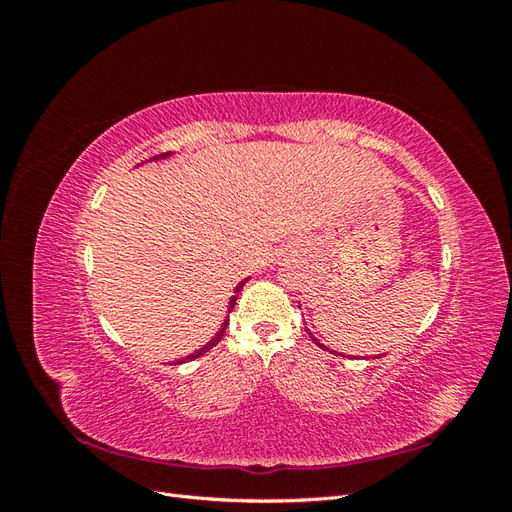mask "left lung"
<instances>
[{"mask_svg":"<svg viewBox=\"0 0 512 512\" xmlns=\"http://www.w3.org/2000/svg\"><path fill=\"white\" fill-rule=\"evenodd\" d=\"M309 337H312V339H314V342H316V346H320V348H327V346H322V344H320V342H318V339H316V337H314V335H312V333H309ZM327 350H329V348H327Z\"/></svg>","mask_w":512,"mask_h":512,"instance_id":"left-lung-1","label":"left lung"}]
</instances>
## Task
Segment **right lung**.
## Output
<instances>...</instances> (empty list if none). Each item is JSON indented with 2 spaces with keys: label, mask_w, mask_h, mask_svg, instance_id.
Here are the masks:
<instances>
[{
  "label": "right lung",
  "mask_w": 512,
  "mask_h": 512,
  "mask_svg": "<svg viewBox=\"0 0 512 512\" xmlns=\"http://www.w3.org/2000/svg\"><path fill=\"white\" fill-rule=\"evenodd\" d=\"M170 156H173V151H166V153H160V156H153V158H149L151 162H156V160H166V158H170ZM243 284H245V280L235 288V292H239L241 288H243ZM235 303H237V294H232V297H230V305H228V314L232 312V307H235ZM226 327H228V316H226V320H224V324H222V329L218 331V335H215L213 339H211V342L207 344V346H203V348H200L198 352H194V354H190V356H185V359H181V361H177V363H185V361H194V359H198V356H203L205 352H209L213 346H218V342H220V339L224 337V331H226Z\"/></svg>",
  "instance_id": "1"
}]
</instances>
